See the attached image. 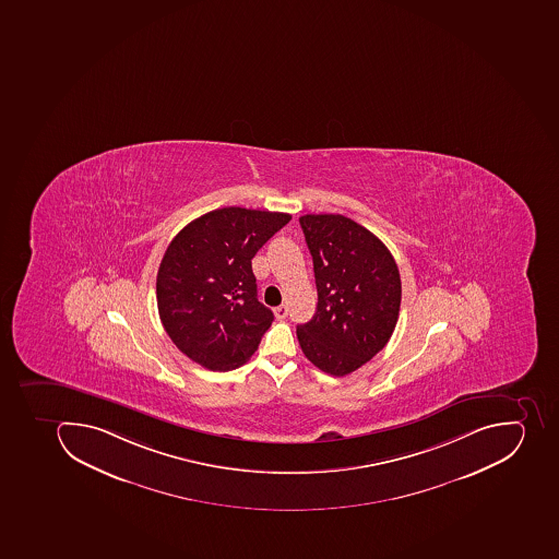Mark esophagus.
I'll return each instance as SVG.
<instances>
[{
  "label": "esophagus",
  "instance_id": "34e87169",
  "mask_svg": "<svg viewBox=\"0 0 559 559\" xmlns=\"http://www.w3.org/2000/svg\"><path fill=\"white\" fill-rule=\"evenodd\" d=\"M274 314H276L277 320H283L288 314V308L285 305L277 306V308H274Z\"/></svg>",
  "mask_w": 559,
  "mask_h": 559
}]
</instances>
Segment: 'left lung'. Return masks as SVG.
<instances>
[{
	"instance_id": "obj_1",
	"label": "left lung",
	"mask_w": 559,
	"mask_h": 559,
	"mask_svg": "<svg viewBox=\"0 0 559 559\" xmlns=\"http://www.w3.org/2000/svg\"><path fill=\"white\" fill-rule=\"evenodd\" d=\"M299 223L313 257L318 305L314 317L297 325V340L318 369L345 377L391 340L400 269L372 231L343 214H306Z\"/></svg>"
}]
</instances>
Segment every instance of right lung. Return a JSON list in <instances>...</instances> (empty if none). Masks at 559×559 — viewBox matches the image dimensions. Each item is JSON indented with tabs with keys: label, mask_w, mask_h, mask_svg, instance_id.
Instances as JSON below:
<instances>
[{
	"label": "right lung",
	"mask_w": 559,
	"mask_h": 559,
	"mask_svg": "<svg viewBox=\"0 0 559 559\" xmlns=\"http://www.w3.org/2000/svg\"><path fill=\"white\" fill-rule=\"evenodd\" d=\"M290 214L223 207L188 223L159 263V320L174 345L211 371L239 368L274 314L257 299L251 259Z\"/></svg>",
	"instance_id": "add662e5"
}]
</instances>
